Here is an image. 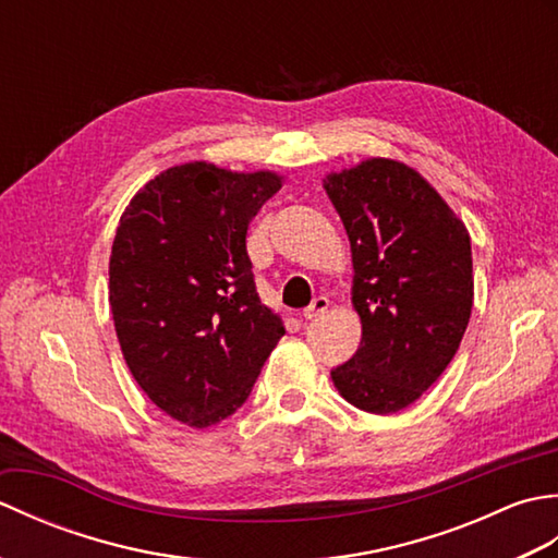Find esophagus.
I'll return each mask as SVG.
<instances>
[{
  "label": "esophagus",
  "mask_w": 558,
  "mask_h": 558,
  "mask_svg": "<svg viewBox=\"0 0 558 558\" xmlns=\"http://www.w3.org/2000/svg\"><path fill=\"white\" fill-rule=\"evenodd\" d=\"M328 306H330V300L328 298H316L310 306H306L304 310V318H316V316H322L324 312H328Z\"/></svg>",
  "instance_id": "esophagus-1"
}]
</instances>
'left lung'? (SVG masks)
Returning <instances> with one entry per match:
<instances>
[{"label": "left lung", "mask_w": 558, "mask_h": 558, "mask_svg": "<svg viewBox=\"0 0 558 558\" xmlns=\"http://www.w3.org/2000/svg\"><path fill=\"white\" fill-rule=\"evenodd\" d=\"M328 198L352 248L362 342L330 378L350 405H412L456 357L472 312L465 225L424 177L388 158L328 174Z\"/></svg>", "instance_id": "left-lung-1"}]
</instances>
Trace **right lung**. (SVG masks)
Masks as SVG:
<instances>
[{
  "mask_svg": "<svg viewBox=\"0 0 558 558\" xmlns=\"http://www.w3.org/2000/svg\"><path fill=\"white\" fill-rule=\"evenodd\" d=\"M276 172L184 162L160 172L120 218L110 306L129 372L172 420L230 417L286 336L258 300L246 230L278 194Z\"/></svg>",
  "mask_w": 558,
  "mask_h": 558,
  "instance_id": "1",
  "label": "right lung"
}]
</instances>
